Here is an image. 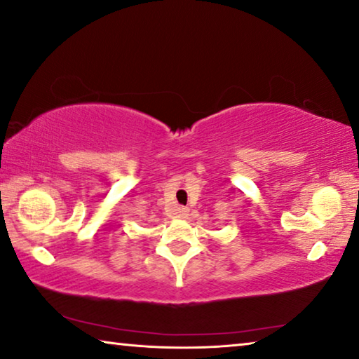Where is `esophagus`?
Segmentation results:
<instances>
[{"label": "esophagus", "mask_w": 359, "mask_h": 359, "mask_svg": "<svg viewBox=\"0 0 359 359\" xmlns=\"http://www.w3.org/2000/svg\"><path fill=\"white\" fill-rule=\"evenodd\" d=\"M176 213H178V217L183 218V219H186L187 217H189V210H187V208H184V207H180L178 212H176Z\"/></svg>", "instance_id": "1"}]
</instances>
